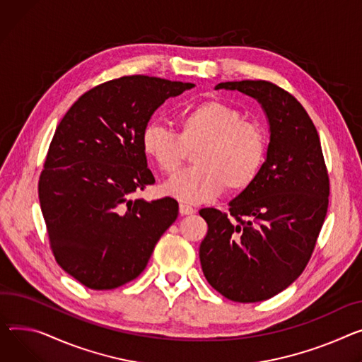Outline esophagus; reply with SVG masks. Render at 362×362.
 Segmentation results:
<instances>
[{
    "label": "esophagus",
    "instance_id": "34e87169",
    "mask_svg": "<svg viewBox=\"0 0 362 362\" xmlns=\"http://www.w3.org/2000/svg\"><path fill=\"white\" fill-rule=\"evenodd\" d=\"M179 212H180V215H192L195 212V208L187 205V204H180L179 205Z\"/></svg>",
    "mask_w": 362,
    "mask_h": 362
}]
</instances>
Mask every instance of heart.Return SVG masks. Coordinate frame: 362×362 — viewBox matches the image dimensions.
Here are the masks:
<instances>
[{"label":"heart","mask_w":362,"mask_h":362,"mask_svg":"<svg viewBox=\"0 0 362 362\" xmlns=\"http://www.w3.org/2000/svg\"><path fill=\"white\" fill-rule=\"evenodd\" d=\"M141 147L164 175H175L194 151L195 165L175 176L164 190L180 201L202 202L227 189L242 194L259 177L268 154L264 129L246 120L237 107L216 99L204 100L177 116V134L150 122Z\"/></svg>","instance_id":"1"}]
</instances>
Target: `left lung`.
Returning a JSON list of instances; mask_svg holds the SVG:
<instances>
[{
  "mask_svg": "<svg viewBox=\"0 0 362 362\" xmlns=\"http://www.w3.org/2000/svg\"><path fill=\"white\" fill-rule=\"evenodd\" d=\"M257 99L271 142L257 180L228 212L204 208L199 247L204 275L231 301L268 300L290 286L316 247L329 205V175L317 129L291 93L267 80L220 83Z\"/></svg>",
  "mask_w": 362,
  "mask_h": 362,
  "instance_id": "left-lung-1",
  "label": "left lung"
}]
</instances>
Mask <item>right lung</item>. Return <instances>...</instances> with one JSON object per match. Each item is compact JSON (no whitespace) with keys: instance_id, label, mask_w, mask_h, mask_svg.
Returning a JSON list of instances; mask_svg holds the SVG:
<instances>
[{"instance_id":"right-lung-1","label":"right lung","mask_w":362,"mask_h":362,"mask_svg":"<svg viewBox=\"0 0 362 362\" xmlns=\"http://www.w3.org/2000/svg\"><path fill=\"white\" fill-rule=\"evenodd\" d=\"M192 83L125 76L93 87L65 113L39 177L47 238L59 267L91 290H113L146 269L179 214L173 198L132 194L154 185L141 132L154 110Z\"/></svg>"}]
</instances>
